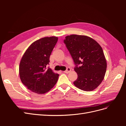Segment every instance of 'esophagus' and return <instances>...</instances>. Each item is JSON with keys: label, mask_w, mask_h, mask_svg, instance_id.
<instances>
[{"label": "esophagus", "mask_w": 126, "mask_h": 126, "mask_svg": "<svg viewBox=\"0 0 126 126\" xmlns=\"http://www.w3.org/2000/svg\"><path fill=\"white\" fill-rule=\"evenodd\" d=\"M70 71H71V69H70V68L69 67H68V68H67V69H66L65 71H64V73L68 74Z\"/></svg>", "instance_id": "1"}]
</instances>
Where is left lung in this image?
I'll use <instances>...</instances> for the list:
<instances>
[{
    "label": "left lung",
    "instance_id": "1",
    "mask_svg": "<svg viewBox=\"0 0 126 126\" xmlns=\"http://www.w3.org/2000/svg\"><path fill=\"white\" fill-rule=\"evenodd\" d=\"M63 42L75 64L78 78L74 85L83 91L95 89L104 78L107 62L102 49L96 41L83 35H71Z\"/></svg>",
    "mask_w": 126,
    "mask_h": 126
}]
</instances>
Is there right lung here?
Segmentation results:
<instances>
[{
    "label": "right lung",
    "mask_w": 126,
    "mask_h": 126,
    "mask_svg": "<svg viewBox=\"0 0 126 126\" xmlns=\"http://www.w3.org/2000/svg\"><path fill=\"white\" fill-rule=\"evenodd\" d=\"M58 37H44L35 41L27 49L19 64V76L28 89L38 94L48 92L58 81L59 74L48 67L51 53Z\"/></svg>",
    "instance_id": "add662e5"
}]
</instances>
